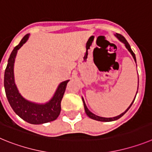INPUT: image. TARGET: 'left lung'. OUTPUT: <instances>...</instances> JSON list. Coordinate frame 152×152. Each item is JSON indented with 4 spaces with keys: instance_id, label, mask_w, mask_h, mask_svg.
Segmentation results:
<instances>
[{
    "instance_id": "left-lung-1",
    "label": "left lung",
    "mask_w": 152,
    "mask_h": 152,
    "mask_svg": "<svg viewBox=\"0 0 152 152\" xmlns=\"http://www.w3.org/2000/svg\"><path fill=\"white\" fill-rule=\"evenodd\" d=\"M116 37H117V38L119 39L120 40V41L123 42V43L125 44V45H126V48H127V49H128V50L130 52H131L132 56H133L134 60H135V62H136V58H135V53H134V52H132V49H131V47H130L129 44L128 43V42L126 41V39H125L124 36H122V35L119 34V33H116ZM137 92H138V91H137ZM135 96H136V95H135ZM135 99H134V100H135ZM82 100H83V103H84V110H85L86 114H87V115H88V116H89L90 118H91V119H95V120H97V121H100V122H111V121H114V120H116V119H119V118L122 117V116H123V115H124V114L126 113L129 110V109L130 107H131V106L132 105V103H133V102H134V100H133V101H132V103H131V105H130L129 107V108L127 109V110H126L125 111L124 113H121V114H120V115H119V116H115V117H113V118H104V117H100V116H96V115H95V114L92 113H91V111H90L89 110H88V107H87V106H86V104H85V103H84V99H83V98H82Z\"/></svg>"
}]
</instances>
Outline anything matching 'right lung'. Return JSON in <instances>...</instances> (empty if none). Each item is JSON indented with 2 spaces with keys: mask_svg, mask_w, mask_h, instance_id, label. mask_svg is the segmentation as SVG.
I'll return each instance as SVG.
<instances>
[{
  "mask_svg": "<svg viewBox=\"0 0 152 152\" xmlns=\"http://www.w3.org/2000/svg\"><path fill=\"white\" fill-rule=\"evenodd\" d=\"M28 38V34L24 36L20 42L12 51L8 59L4 72L5 93L10 107L21 119L31 124H42L53 121L59 116L61 112V102L69 80L61 82L52 100L44 105L27 101L19 94L14 84L13 64L17 50L27 41Z\"/></svg>",
  "mask_w": 152,
  "mask_h": 152,
  "instance_id": "right-lung-1",
  "label": "right lung"
}]
</instances>
